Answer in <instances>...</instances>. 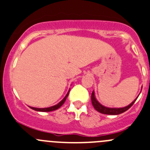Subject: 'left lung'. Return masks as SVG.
<instances>
[{
    "instance_id": "8db88e82",
    "label": "left lung",
    "mask_w": 150,
    "mask_h": 150,
    "mask_svg": "<svg viewBox=\"0 0 150 150\" xmlns=\"http://www.w3.org/2000/svg\"><path fill=\"white\" fill-rule=\"evenodd\" d=\"M141 93V92H140ZM138 96V97H139ZM138 97L130 103V105H128L127 106L123 108H108L105 107V106L103 105L102 104H100L97 100L95 97V94H94V91H92V94H91V103H92L93 106L95 108L96 110H97L98 112L101 113L103 114H108V115H118V114H122L125 111H126L127 110H128L130 107L133 105V103H135V101L136 100V99L138 98Z\"/></svg>"
}]
</instances>
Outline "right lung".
<instances>
[{
  "mask_svg": "<svg viewBox=\"0 0 150 150\" xmlns=\"http://www.w3.org/2000/svg\"><path fill=\"white\" fill-rule=\"evenodd\" d=\"M69 90L68 91L67 94H66V96L64 97V98L63 100H62V101L59 102L58 104L55 105H53V106H50V107H48V108H39L30 107V106H29V107H30L31 109H33V110H36V111H42V112H49V111H52V110H57L58 108H60L61 106H62V105L64 104V103L65 100H66V99H67V96L69 95Z\"/></svg>",
  "mask_w": 150,
  "mask_h": 150,
  "instance_id": "obj_1",
  "label": "right lung"
}]
</instances>
